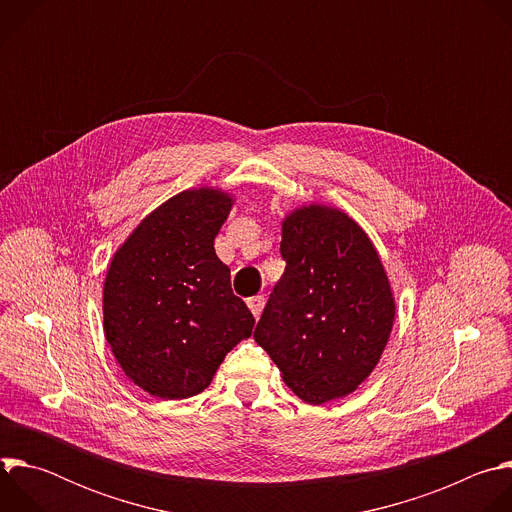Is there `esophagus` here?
I'll return each mask as SVG.
<instances>
[{
    "instance_id": "esophagus-1",
    "label": "esophagus",
    "mask_w": 512,
    "mask_h": 512,
    "mask_svg": "<svg viewBox=\"0 0 512 512\" xmlns=\"http://www.w3.org/2000/svg\"><path fill=\"white\" fill-rule=\"evenodd\" d=\"M247 306H249L251 314H253L255 318H259V316H261V312H263V306H265V298H263V296L249 298V300H247Z\"/></svg>"
}]
</instances>
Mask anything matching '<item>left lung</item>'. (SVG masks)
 I'll return each instance as SVG.
<instances>
[{"mask_svg": "<svg viewBox=\"0 0 512 512\" xmlns=\"http://www.w3.org/2000/svg\"><path fill=\"white\" fill-rule=\"evenodd\" d=\"M279 251L285 271L253 338L300 399L344 397L373 373L393 328L381 259L352 218L318 204L285 218Z\"/></svg>", "mask_w": 512, "mask_h": 512, "instance_id": "1", "label": "left lung"}]
</instances>
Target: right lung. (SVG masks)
<instances>
[{"label": "right lung", "mask_w": 512, "mask_h": 512, "mask_svg": "<svg viewBox=\"0 0 512 512\" xmlns=\"http://www.w3.org/2000/svg\"><path fill=\"white\" fill-rule=\"evenodd\" d=\"M231 210L218 190L164 202L115 253L103 289L105 336L125 375L162 399L202 393L255 318L233 294L214 237Z\"/></svg>", "instance_id": "obj_1"}]
</instances>
